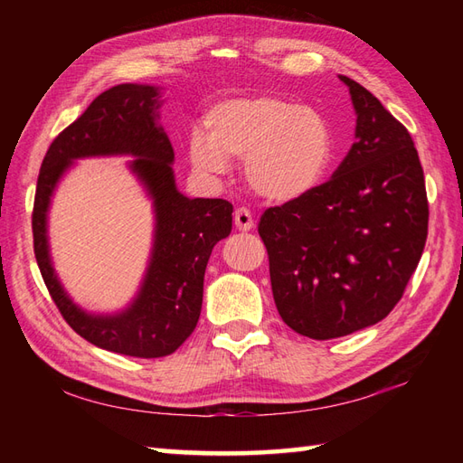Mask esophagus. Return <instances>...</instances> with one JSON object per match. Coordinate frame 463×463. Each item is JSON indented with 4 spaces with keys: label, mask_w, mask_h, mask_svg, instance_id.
<instances>
[{
    "label": "esophagus",
    "mask_w": 463,
    "mask_h": 463,
    "mask_svg": "<svg viewBox=\"0 0 463 463\" xmlns=\"http://www.w3.org/2000/svg\"><path fill=\"white\" fill-rule=\"evenodd\" d=\"M234 226H237V229L242 231V232L254 229V219H252V214H250L249 209L241 206V209L234 211Z\"/></svg>",
    "instance_id": "esophagus-1"
}]
</instances>
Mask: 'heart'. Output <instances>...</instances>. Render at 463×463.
Listing matches in <instances>:
<instances>
[{"mask_svg":"<svg viewBox=\"0 0 463 463\" xmlns=\"http://www.w3.org/2000/svg\"><path fill=\"white\" fill-rule=\"evenodd\" d=\"M193 169L204 176L231 171L244 156V179L274 203L298 201L326 179L332 129L318 109L279 95L229 97L204 113V133L189 139Z\"/></svg>","mask_w":463,"mask_h":463,"instance_id":"b5f03b06","label":"heart"}]
</instances>
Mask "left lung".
<instances>
[{"instance_id": "left-lung-1", "label": "left lung", "mask_w": 463, "mask_h": 463, "mask_svg": "<svg viewBox=\"0 0 463 463\" xmlns=\"http://www.w3.org/2000/svg\"><path fill=\"white\" fill-rule=\"evenodd\" d=\"M338 77L356 111V143L328 183L267 209L259 224L279 314L314 340L386 318L428 237L424 171L408 129L360 83Z\"/></svg>"}]
</instances>
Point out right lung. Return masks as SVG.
I'll return each mask as SVG.
<instances>
[{"label":"right lung","mask_w":463,"mask_h":463,"mask_svg":"<svg viewBox=\"0 0 463 463\" xmlns=\"http://www.w3.org/2000/svg\"><path fill=\"white\" fill-rule=\"evenodd\" d=\"M161 87L123 83L95 97L87 111L49 146L33 204V249L45 287L69 326L97 348L135 358L169 356L191 336L203 307L206 262L232 229V204L189 199L175 183V151L159 123ZM91 156H131L128 164L156 214L150 262L125 309L90 313L58 280L48 249V206L72 163Z\"/></svg>","instance_id":"obj_1"}]
</instances>
